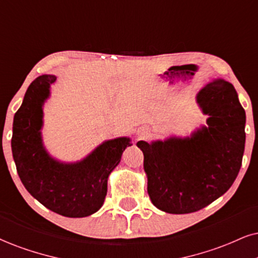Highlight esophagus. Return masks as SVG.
<instances>
[{"mask_svg":"<svg viewBox=\"0 0 258 258\" xmlns=\"http://www.w3.org/2000/svg\"><path fill=\"white\" fill-rule=\"evenodd\" d=\"M149 134H151V132H149L148 128H141L139 130V135L141 136V138H148Z\"/></svg>","mask_w":258,"mask_h":258,"instance_id":"esophagus-1","label":"esophagus"}]
</instances>
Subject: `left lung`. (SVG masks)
<instances>
[{
	"label": "left lung",
	"mask_w": 258,
	"mask_h": 258,
	"mask_svg": "<svg viewBox=\"0 0 258 258\" xmlns=\"http://www.w3.org/2000/svg\"><path fill=\"white\" fill-rule=\"evenodd\" d=\"M196 101L208 114L207 125L185 138L136 144L144 152L151 201L170 214L197 212L224 195L243 160L246 117L233 85L213 80Z\"/></svg>",
	"instance_id": "obj_1"
}]
</instances>
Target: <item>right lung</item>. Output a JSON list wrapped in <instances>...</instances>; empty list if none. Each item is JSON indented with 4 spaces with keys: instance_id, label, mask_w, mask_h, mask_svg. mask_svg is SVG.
Wrapping results in <instances>:
<instances>
[{
    "instance_id": "right-lung-1",
    "label": "right lung",
    "mask_w": 258,
    "mask_h": 258,
    "mask_svg": "<svg viewBox=\"0 0 258 258\" xmlns=\"http://www.w3.org/2000/svg\"><path fill=\"white\" fill-rule=\"evenodd\" d=\"M55 75H41L28 86L13 122L12 152L27 191L47 209L67 218L98 212L107 192V179L119 164L129 138L107 140L76 163L52 158L43 144V105Z\"/></svg>"
}]
</instances>
